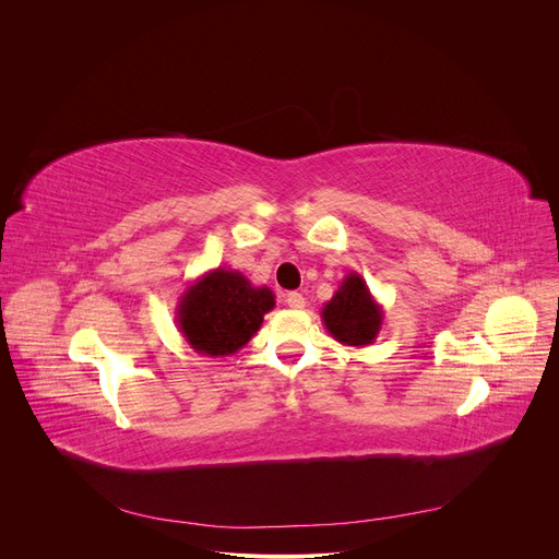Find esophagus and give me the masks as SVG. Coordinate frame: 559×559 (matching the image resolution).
Returning a JSON list of instances; mask_svg holds the SVG:
<instances>
[{
  "label": "esophagus",
  "instance_id": "esophagus-1",
  "mask_svg": "<svg viewBox=\"0 0 559 559\" xmlns=\"http://www.w3.org/2000/svg\"><path fill=\"white\" fill-rule=\"evenodd\" d=\"M285 302H287V307H292V309H302V307H305V298H302V294H298V292H289V294L285 296Z\"/></svg>",
  "mask_w": 559,
  "mask_h": 559
}]
</instances>
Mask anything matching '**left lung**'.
Segmentation results:
<instances>
[{"label": "left lung", "instance_id": "1", "mask_svg": "<svg viewBox=\"0 0 559 559\" xmlns=\"http://www.w3.org/2000/svg\"><path fill=\"white\" fill-rule=\"evenodd\" d=\"M323 325L345 347H367L382 330V305L369 292L365 278L358 272H349L332 300L325 302Z\"/></svg>", "mask_w": 559, "mask_h": 559}]
</instances>
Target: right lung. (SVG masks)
<instances>
[{"mask_svg": "<svg viewBox=\"0 0 559 559\" xmlns=\"http://www.w3.org/2000/svg\"><path fill=\"white\" fill-rule=\"evenodd\" d=\"M274 292L254 287L236 270H210L179 296L177 328L186 343L203 356L221 358L243 349L274 309Z\"/></svg>", "mask_w": 559, "mask_h": 559, "instance_id": "obj_1", "label": "right lung"}]
</instances>
